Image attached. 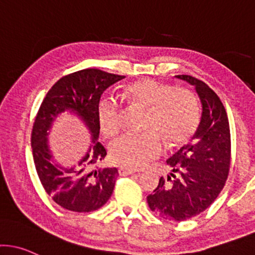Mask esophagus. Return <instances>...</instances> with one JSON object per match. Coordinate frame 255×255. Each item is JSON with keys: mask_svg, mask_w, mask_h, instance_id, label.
I'll return each instance as SVG.
<instances>
[{"mask_svg": "<svg viewBox=\"0 0 255 255\" xmlns=\"http://www.w3.org/2000/svg\"><path fill=\"white\" fill-rule=\"evenodd\" d=\"M136 170H134L132 168H127V167H120L119 173L120 175H129V174H134Z\"/></svg>", "mask_w": 255, "mask_h": 255, "instance_id": "obj_1", "label": "esophagus"}]
</instances>
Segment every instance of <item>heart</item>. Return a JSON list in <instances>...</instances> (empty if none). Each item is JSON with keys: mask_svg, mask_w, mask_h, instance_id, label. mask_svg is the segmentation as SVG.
Segmentation results:
<instances>
[{"mask_svg": "<svg viewBox=\"0 0 255 255\" xmlns=\"http://www.w3.org/2000/svg\"><path fill=\"white\" fill-rule=\"evenodd\" d=\"M129 102L146 109L140 134H125L110 145L115 163L128 168H141L158 157L163 141L169 146L183 144L191 138L200 120V105L195 93L187 88L172 87L151 78L138 81L126 88ZM98 121L106 136L121 129V109L105 98L98 106ZM162 138L161 139L160 138Z\"/></svg>", "mask_w": 255, "mask_h": 255, "instance_id": "heart-1", "label": "heart"}]
</instances>
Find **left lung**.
<instances>
[{"label": "left lung", "mask_w": 255, "mask_h": 255, "mask_svg": "<svg viewBox=\"0 0 255 255\" xmlns=\"http://www.w3.org/2000/svg\"><path fill=\"white\" fill-rule=\"evenodd\" d=\"M175 77L195 87L202 115L191 141L167 159L170 173L159 178L147 205L163 219L184 222L202 213L223 190L230 170L231 139L225 108L213 89L189 75Z\"/></svg>", "instance_id": "obj_1"}]
</instances>
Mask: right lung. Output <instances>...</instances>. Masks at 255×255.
I'll use <instances>...</instances> for the list:
<instances>
[{
	"instance_id": "1",
	"label": "right lung",
	"mask_w": 255,
	"mask_h": 255,
	"mask_svg": "<svg viewBox=\"0 0 255 255\" xmlns=\"http://www.w3.org/2000/svg\"><path fill=\"white\" fill-rule=\"evenodd\" d=\"M125 76L98 69H86L61 77L44 97L33 122L31 147L33 162L46 192L68 211L88 213L102 208L111 197L117 168H99L106 156L105 147L98 141L100 126L98 106L104 91ZM80 117L91 133L94 144L75 166L66 167L52 159L48 134L52 122L61 113Z\"/></svg>"
}]
</instances>
